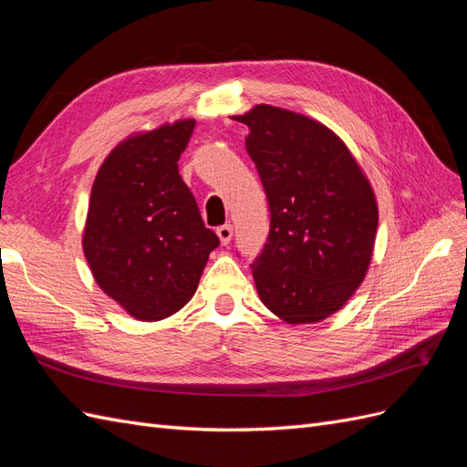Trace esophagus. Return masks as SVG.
Masks as SVG:
<instances>
[{
	"label": "esophagus",
	"instance_id": "1",
	"mask_svg": "<svg viewBox=\"0 0 467 467\" xmlns=\"http://www.w3.org/2000/svg\"><path fill=\"white\" fill-rule=\"evenodd\" d=\"M216 234H218L220 244H222V245H228V244L232 242V234H234V228H232L230 223H223V225H220V228L216 230Z\"/></svg>",
	"mask_w": 467,
	"mask_h": 467
}]
</instances>
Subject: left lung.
<instances>
[{
	"label": "left lung",
	"instance_id": "1",
	"mask_svg": "<svg viewBox=\"0 0 467 467\" xmlns=\"http://www.w3.org/2000/svg\"><path fill=\"white\" fill-rule=\"evenodd\" d=\"M245 148L271 208V230L251 265L261 302L290 325L338 312L368 273L378 202L355 155L331 129L300 112L255 105Z\"/></svg>",
	"mask_w": 467,
	"mask_h": 467
}]
</instances>
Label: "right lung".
I'll use <instances>...</instances> for the list:
<instances>
[{
    "label": "right lung",
    "instance_id": "1",
    "mask_svg": "<svg viewBox=\"0 0 467 467\" xmlns=\"http://www.w3.org/2000/svg\"><path fill=\"white\" fill-rule=\"evenodd\" d=\"M194 124L181 119L130 134L93 181L83 255L99 288L138 321L187 306L220 244L177 167Z\"/></svg>",
    "mask_w": 467,
    "mask_h": 467
}]
</instances>
